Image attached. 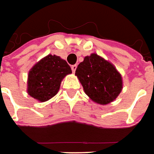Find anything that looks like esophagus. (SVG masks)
Segmentation results:
<instances>
[{
    "label": "esophagus",
    "mask_w": 154,
    "mask_h": 154,
    "mask_svg": "<svg viewBox=\"0 0 154 154\" xmlns=\"http://www.w3.org/2000/svg\"><path fill=\"white\" fill-rule=\"evenodd\" d=\"M76 68H77V65H72V66H71L72 71L74 72V73H75V70H76Z\"/></svg>",
    "instance_id": "34e87169"
}]
</instances>
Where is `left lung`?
I'll return each instance as SVG.
<instances>
[{
  "mask_svg": "<svg viewBox=\"0 0 154 154\" xmlns=\"http://www.w3.org/2000/svg\"><path fill=\"white\" fill-rule=\"evenodd\" d=\"M85 94L100 104L112 102L122 90V78L114 65L96 54L86 56L75 70Z\"/></svg>",
  "mask_w": 154,
  "mask_h": 154,
  "instance_id": "obj_1",
  "label": "left lung"
}]
</instances>
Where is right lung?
Returning a JSON list of instances; mask_svg holds the SVG:
<instances>
[{
    "instance_id": "right-lung-1",
    "label": "right lung",
    "mask_w": 154,
    "mask_h": 154,
    "mask_svg": "<svg viewBox=\"0 0 154 154\" xmlns=\"http://www.w3.org/2000/svg\"><path fill=\"white\" fill-rule=\"evenodd\" d=\"M72 73L67 62L59 56L49 54L35 65L28 75V94L40 102L54 97L66 75Z\"/></svg>"
}]
</instances>
